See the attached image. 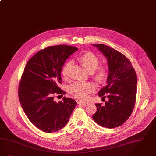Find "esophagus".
Wrapping results in <instances>:
<instances>
[{"label":"esophagus","mask_w":156,"mask_h":156,"mask_svg":"<svg viewBox=\"0 0 156 156\" xmlns=\"http://www.w3.org/2000/svg\"><path fill=\"white\" fill-rule=\"evenodd\" d=\"M88 104H89L88 102H85V101H81L78 102V105H80V106H86Z\"/></svg>","instance_id":"esophagus-1"}]
</instances>
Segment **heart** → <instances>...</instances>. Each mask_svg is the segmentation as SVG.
Wrapping results in <instances>:
<instances>
[{
    "label": "heart",
    "mask_w": 156,
    "mask_h": 156,
    "mask_svg": "<svg viewBox=\"0 0 156 156\" xmlns=\"http://www.w3.org/2000/svg\"><path fill=\"white\" fill-rule=\"evenodd\" d=\"M79 60L83 68L88 73L94 72V78L97 81H101L106 78L107 71L105 67H99V58L94 54L87 52L81 56ZM69 62L64 65L62 70V74L64 78L68 76ZM95 89L94 85L90 82H76L69 87V92L75 98L79 99H86Z\"/></svg>",
    "instance_id": "obj_1"
}]
</instances>
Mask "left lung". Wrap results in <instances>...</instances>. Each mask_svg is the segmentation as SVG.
<instances>
[{
  "instance_id": "1",
  "label": "left lung",
  "mask_w": 156,
  "mask_h": 156,
  "mask_svg": "<svg viewBox=\"0 0 156 156\" xmlns=\"http://www.w3.org/2000/svg\"><path fill=\"white\" fill-rule=\"evenodd\" d=\"M107 60L108 75L106 85L98 95L108 101L104 106L95 104L97 111L92 116L94 121L101 126L114 128L129 119L135 107L137 92V76L131 62L126 56L103 44H92Z\"/></svg>"
}]
</instances>
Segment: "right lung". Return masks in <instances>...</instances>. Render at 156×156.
<instances>
[{"label": "right lung", "mask_w": 156, "mask_h": 156, "mask_svg": "<svg viewBox=\"0 0 156 156\" xmlns=\"http://www.w3.org/2000/svg\"><path fill=\"white\" fill-rule=\"evenodd\" d=\"M78 49L63 44L49 46L25 66L19 83V100L28 119L41 131L51 133L62 129L76 106L75 100L65 96L58 102L53 99L56 94H66L58 87L62 66Z\"/></svg>", "instance_id": "obj_1"}]
</instances>
